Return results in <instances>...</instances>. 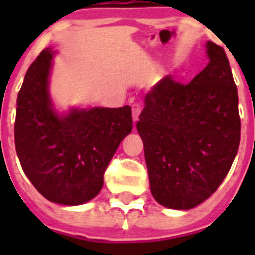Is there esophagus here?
I'll use <instances>...</instances> for the list:
<instances>
[{
	"mask_svg": "<svg viewBox=\"0 0 255 255\" xmlns=\"http://www.w3.org/2000/svg\"><path fill=\"white\" fill-rule=\"evenodd\" d=\"M140 112H141V107L138 105V103L132 105V120H134V123H136V121L139 120Z\"/></svg>",
	"mask_w": 255,
	"mask_h": 255,
	"instance_id": "obj_1",
	"label": "esophagus"
}]
</instances>
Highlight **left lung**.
<instances>
[{
    "label": "left lung",
    "mask_w": 255,
    "mask_h": 255,
    "mask_svg": "<svg viewBox=\"0 0 255 255\" xmlns=\"http://www.w3.org/2000/svg\"><path fill=\"white\" fill-rule=\"evenodd\" d=\"M208 65L189 84L170 76L145 98L136 129L150 191L161 206L191 209L211 197L240 143L238 89L225 51L206 43Z\"/></svg>",
    "instance_id": "obj_1"
}]
</instances>
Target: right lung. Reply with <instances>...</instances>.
Segmentation results:
<instances>
[{
    "instance_id": "right-lung-1",
    "label": "right lung",
    "mask_w": 255,
    "mask_h": 255,
    "mask_svg": "<svg viewBox=\"0 0 255 255\" xmlns=\"http://www.w3.org/2000/svg\"><path fill=\"white\" fill-rule=\"evenodd\" d=\"M55 55L43 49L26 71L17 96L15 147L22 170L46 199L80 206L98 195L105 170L131 132V107L58 111L49 92Z\"/></svg>"
}]
</instances>
